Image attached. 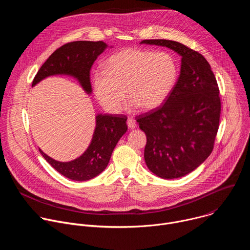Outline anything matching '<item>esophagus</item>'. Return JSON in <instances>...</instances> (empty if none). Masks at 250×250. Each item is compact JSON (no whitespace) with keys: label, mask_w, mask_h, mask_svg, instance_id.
<instances>
[{"label":"esophagus","mask_w":250,"mask_h":250,"mask_svg":"<svg viewBox=\"0 0 250 250\" xmlns=\"http://www.w3.org/2000/svg\"><path fill=\"white\" fill-rule=\"evenodd\" d=\"M126 124H127V126H128V128H134L135 127V122H134V120H132V119H128L127 120V122H126Z\"/></svg>","instance_id":"obj_1"}]
</instances>
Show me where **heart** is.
Returning <instances> with one entry per match:
<instances>
[{"instance_id": "1", "label": "heart", "mask_w": 250, "mask_h": 250, "mask_svg": "<svg viewBox=\"0 0 250 250\" xmlns=\"http://www.w3.org/2000/svg\"><path fill=\"white\" fill-rule=\"evenodd\" d=\"M177 77L178 65L170 53L128 47L106 59L104 69L94 71L92 82L103 108L117 114L125 94L128 109L137 105L144 110L158 108L170 96Z\"/></svg>"}]
</instances>
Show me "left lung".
Instances as JSON below:
<instances>
[{
    "label": "left lung",
    "mask_w": 250,
    "mask_h": 250,
    "mask_svg": "<svg viewBox=\"0 0 250 250\" xmlns=\"http://www.w3.org/2000/svg\"><path fill=\"white\" fill-rule=\"evenodd\" d=\"M182 56L181 72L164 104L135 118L146 134L145 160L164 179L185 176L211 153L219 129L221 98L215 74L198 51L173 41L145 40Z\"/></svg>",
    "instance_id": "left-lung-1"
}]
</instances>
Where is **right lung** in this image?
I'll use <instances>...</instances> for the list:
<instances>
[{"label":"right lung","instance_id":"obj_1","mask_svg":"<svg viewBox=\"0 0 250 250\" xmlns=\"http://www.w3.org/2000/svg\"><path fill=\"white\" fill-rule=\"evenodd\" d=\"M103 42H72L57 48L40 68L32 86L47 76L56 74L77 78L87 93H91L90 70L97 57L104 50ZM127 117L124 115H98L91 145L77 159L59 162L41 149L44 159L60 174L74 181H87L103 172L108 165L114 148L127 130Z\"/></svg>","mask_w":250,"mask_h":250}]
</instances>
